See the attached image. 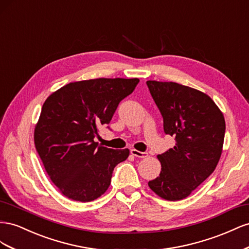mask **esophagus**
I'll list each match as a JSON object with an SVG mask.
<instances>
[{
  "label": "esophagus",
  "mask_w": 249,
  "mask_h": 249,
  "mask_svg": "<svg viewBox=\"0 0 249 249\" xmlns=\"http://www.w3.org/2000/svg\"><path fill=\"white\" fill-rule=\"evenodd\" d=\"M130 153L133 156H136V158H140V159H145V158H147V156H148L147 152H141L139 150H136V149H131Z\"/></svg>",
  "instance_id": "obj_1"
}]
</instances>
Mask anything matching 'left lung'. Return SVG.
I'll return each instance as SVG.
<instances>
[{"label":"left lung","instance_id":"8db88e82","mask_svg":"<svg viewBox=\"0 0 249 249\" xmlns=\"http://www.w3.org/2000/svg\"><path fill=\"white\" fill-rule=\"evenodd\" d=\"M146 83L164 119L165 133L176 142L173 148L158 155L160 173L148 186L166 200H181L216 169L225 120L211 97L200 90L176 82Z\"/></svg>","mask_w":249,"mask_h":249}]
</instances>
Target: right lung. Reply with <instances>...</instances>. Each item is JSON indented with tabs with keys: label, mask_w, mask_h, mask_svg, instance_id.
<instances>
[{
	"label": "right lung",
	"mask_w": 249,
	"mask_h": 249,
	"mask_svg": "<svg viewBox=\"0 0 249 249\" xmlns=\"http://www.w3.org/2000/svg\"><path fill=\"white\" fill-rule=\"evenodd\" d=\"M139 81L98 78L71 82L42 105L34 129L35 148L50 179L70 199H97L108 189L113 168L128 158V149L103 147L94 139Z\"/></svg>",
	"instance_id": "obj_1"
}]
</instances>
